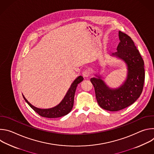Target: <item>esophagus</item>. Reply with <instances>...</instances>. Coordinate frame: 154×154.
Masks as SVG:
<instances>
[{"label": "esophagus", "mask_w": 154, "mask_h": 154, "mask_svg": "<svg viewBox=\"0 0 154 154\" xmlns=\"http://www.w3.org/2000/svg\"><path fill=\"white\" fill-rule=\"evenodd\" d=\"M90 71L89 70V69H85L83 71V72H82V75H83V76L84 77H89L90 75Z\"/></svg>", "instance_id": "34e87169"}]
</instances>
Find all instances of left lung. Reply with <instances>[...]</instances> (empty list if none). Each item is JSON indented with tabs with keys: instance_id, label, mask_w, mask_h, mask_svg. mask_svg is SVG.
Segmentation results:
<instances>
[{
	"instance_id": "1",
	"label": "left lung",
	"mask_w": 154,
	"mask_h": 154,
	"mask_svg": "<svg viewBox=\"0 0 154 154\" xmlns=\"http://www.w3.org/2000/svg\"><path fill=\"white\" fill-rule=\"evenodd\" d=\"M118 52L113 54L124 60L128 66L127 79L118 89L111 90L100 77L91 78L99 105L110 112L122 109L134 103L140 96L145 79L144 61L134 42L126 33L119 32Z\"/></svg>"
}]
</instances>
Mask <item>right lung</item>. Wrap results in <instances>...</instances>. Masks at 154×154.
<instances>
[{
    "mask_svg": "<svg viewBox=\"0 0 154 154\" xmlns=\"http://www.w3.org/2000/svg\"><path fill=\"white\" fill-rule=\"evenodd\" d=\"M83 78L82 76L78 77L72 83L70 88L67 92L66 94L64 96L63 100L59 103L57 106L49 108V109H40L38 108L32 104H30L27 100L23 96L24 99L26 102L29 105V106L36 112L39 115L42 117L48 118H59L68 114L73 107L74 105V95L76 90V88L79 83L83 81Z\"/></svg>",
    "mask_w": 154,
    "mask_h": 154,
    "instance_id": "add662e5",
    "label": "right lung"
}]
</instances>
